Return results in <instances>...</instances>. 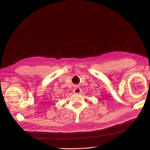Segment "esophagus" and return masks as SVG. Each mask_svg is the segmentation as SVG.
I'll use <instances>...</instances> for the list:
<instances>
[{
	"label": "esophagus",
	"instance_id": "esophagus-1",
	"mask_svg": "<svg viewBox=\"0 0 150 150\" xmlns=\"http://www.w3.org/2000/svg\"><path fill=\"white\" fill-rule=\"evenodd\" d=\"M81 89L79 87H75L74 88V89H73V93L74 94H79V93H81Z\"/></svg>",
	"mask_w": 150,
	"mask_h": 150
}]
</instances>
